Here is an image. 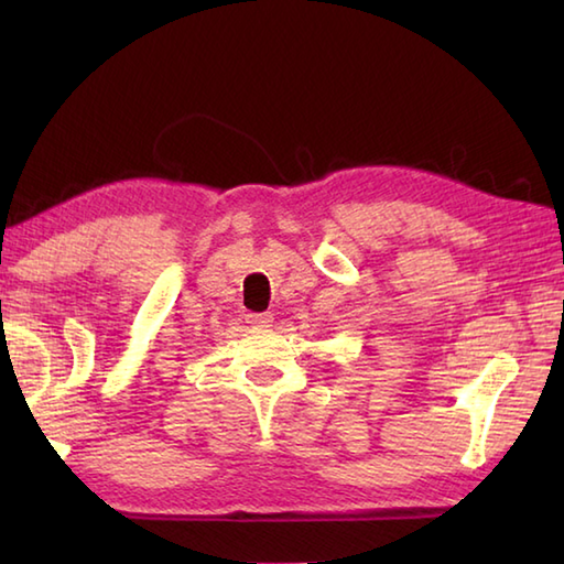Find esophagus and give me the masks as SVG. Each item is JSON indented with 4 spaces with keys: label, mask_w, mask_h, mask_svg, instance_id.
<instances>
[{
    "label": "esophagus",
    "mask_w": 564,
    "mask_h": 564,
    "mask_svg": "<svg viewBox=\"0 0 564 564\" xmlns=\"http://www.w3.org/2000/svg\"><path fill=\"white\" fill-rule=\"evenodd\" d=\"M247 322L251 327H271L273 315L271 313H249Z\"/></svg>",
    "instance_id": "esophagus-1"
}]
</instances>
